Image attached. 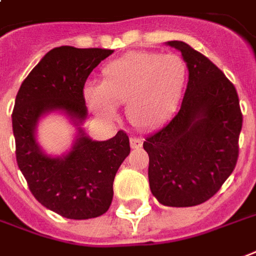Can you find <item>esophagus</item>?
<instances>
[{
  "label": "esophagus",
  "instance_id": "obj_1",
  "mask_svg": "<svg viewBox=\"0 0 256 256\" xmlns=\"http://www.w3.org/2000/svg\"><path fill=\"white\" fill-rule=\"evenodd\" d=\"M130 146L132 149H136V148H141L142 146V140L140 138H130Z\"/></svg>",
  "mask_w": 256,
  "mask_h": 256
}]
</instances>
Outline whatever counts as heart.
I'll use <instances>...</instances> for the list:
<instances>
[{"instance_id": "b5f03b06", "label": "heart", "mask_w": 256, "mask_h": 256, "mask_svg": "<svg viewBox=\"0 0 256 256\" xmlns=\"http://www.w3.org/2000/svg\"><path fill=\"white\" fill-rule=\"evenodd\" d=\"M188 68L178 54L132 52L102 70V84L86 86V102L104 120L116 116V104L126 103L132 126L149 130L170 118L180 103Z\"/></svg>"}]
</instances>
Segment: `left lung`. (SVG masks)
Returning a JSON list of instances; mask_svg holds the SVG:
<instances>
[{"label":"left lung","instance_id":"left-lung-1","mask_svg":"<svg viewBox=\"0 0 256 256\" xmlns=\"http://www.w3.org/2000/svg\"><path fill=\"white\" fill-rule=\"evenodd\" d=\"M166 44L181 52L189 80L178 112L144 142L150 190L162 206H193L236 166L243 115L235 86L210 58L186 42Z\"/></svg>","mask_w":256,"mask_h":256}]
</instances>
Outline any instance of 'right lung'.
I'll return each mask as SVG.
<instances>
[{
	"instance_id": "right-lung-1",
	"label": "right lung",
	"mask_w": 256,
	"mask_h": 256,
	"mask_svg": "<svg viewBox=\"0 0 256 256\" xmlns=\"http://www.w3.org/2000/svg\"><path fill=\"white\" fill-rule=\"evenodd\" d=\"M114 50L63 46L50 50L22 82L12 124L16 158L38 202L67 219L98 218L110 208L112 182L130 153L122 130L107 141H92L82 124L87 118L83 88L88 75ZM62 110L78 128L72 150L62 158L42 152L36 128L42 114Z\"/></svg>"
}]
</instances>
